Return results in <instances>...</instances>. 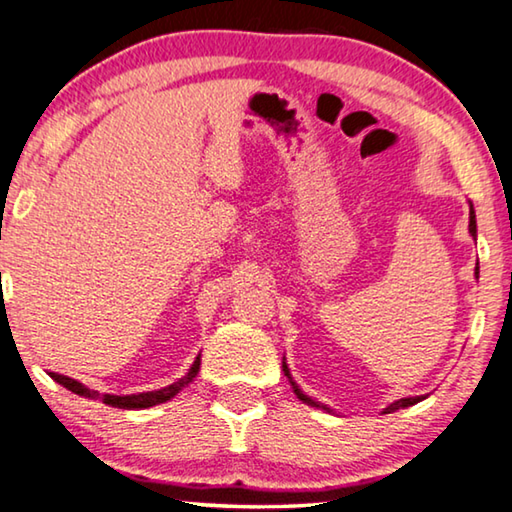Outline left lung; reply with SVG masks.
<instances>
[{
    "label": "left lung",
    "mask_w": 512,
    "mask_h": 512,
    "mask_svg": "<svg viewBox=\"0 0 512 512\" xmlns=\"http://www.w3.org/2000/svg\"><path fill=\"white\" fill-rule=\"evenodd\" d=\"M469 233L474 235L476 238V215H474V208L469 210ZM476 279H478V267H476ZM281 366H283V373H286V377L290 380V384H293V391L297 393V398L300 400H304L306 405H313V407H320L316 400H311L309 396H306V393H302V389L297 387V384L293 382V377H290V368H288V364H286V357H283V361H281ZM419 400H423V396H414V398H400V400H396V403H391L387 410H384V414H391V412H396V410H403V407H410V405H416L419 403ZM322 410H329V407H325L322 405Z\"/></svg>",
    "instance_id": "1"
}]
</instances>
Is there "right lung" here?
Segmentation results:
<instances>
[{
    "label": "right lung",
    "instance_id": "1",
    "mask_svg": "<svg viewBox=\"0 0 512 512\" xmlns=\"http://www.w3.org/2000/svg\"><path fill=\"white\" fill-rule=\"evenodd\" d=\"M199 366H201V357H196L190 371H187L185 377H180L178 382L169 384V387H164V389H157V391L132 393V396H112V393H105V396H100L98 391H91L89 387H84L82 382L73 380V377H66V375H59V373H50V377H52L54 382H59L61 387H66L68 391L77 393V396L102 398V403L109 405V407H119V410H144V407H153V405L167 403V400L174 398L176 393L185 387V384H190L194 380L196 373H199Z\"/></svg>",
    "mask_w": 512,
    "mask_h": 512
}]
</instances>
